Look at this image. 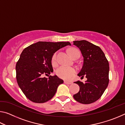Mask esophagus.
Instances as JSON below:
<instances>
[{
	"label": "esophagus",
	"instance_id": "esophagus-1",
	"mask_svg": "<svg viewBox=\"0 0 125 125\" xmlns=\"http://www.w3.org/2000/svg\"><path fill=\"white\" fill-rule=\"evenodd\" d=\"M64 83L65 84H72V82H67V81H64Z\"/></svg>",
	"mask_w": 125,
	"mask_h": 125
}]
</instances>
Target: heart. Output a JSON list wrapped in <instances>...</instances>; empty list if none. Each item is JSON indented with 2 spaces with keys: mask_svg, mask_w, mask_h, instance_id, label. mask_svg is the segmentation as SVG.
Here are the masks:
<instances>
[{
  "mask_svg": "<svg viewBox=\"0 0 125 125\" xmlns=\"http://www.w3.org/2000/svg\"><path fill=\"white\" fill-rule=\"evenodd\" d=\"M78 51L79 52V51L77 49H76V48H72L69 50L68 52L69 55H70V56L73 58L75 53ZM56 57L57 53H55L53 55L52 58V62L53 64H55V63H56ZM56 73L58 77L62 78V79L67 80H70L72 79L73 76L74 75V74L76 73V69L74 68H68L62 66L59 68L57 69V71Z\"/></svg>",
  "mask_w": 125,
  "mask_h": 125,
  "instance_id": "heart-1",
  "label": "heart"
}]
</instances>
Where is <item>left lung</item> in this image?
<instances>
[{
  "mask_svg": "<svg viewBox=\"0 0 125 125\" xmlns=\"http://www.w3.org/2000/svg\"><path fill=\"white\" fill-rule=\"evenodd\" d=\"M83 57V65L78 75L87 78L85 83L78 80L79 92L73 95L80 103L89 104L100 98L108 85L109 64L101 48L86 40L73 41Z\"/></svg>",
  "mask_w": 125,
  "mask_h": 125,
  "instance_id": "left-lung-1",
  "label": "left lung"
}]
</instances>
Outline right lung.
<instances>
[{
    "label": "right lung",
    "instance_id": "right-lung-1",
    "mask_svg": "<svg viewBox=\"0 0 125 125\" xmlns=\"http://www.w3.org/2000/svg\"><path fill=\"white\" fill-rule=\"evenodd\" d=\"M71 44L69 42L39 41L25 48L16 64V80L30 100L43 103L51 99L63 80L57 75L42 77L53 72L52 58L58 50Z\"/></svg>",
    "mask_w": 125,
    "mask_h": 125
}]
</instances>
